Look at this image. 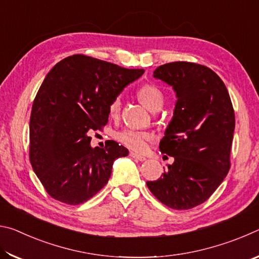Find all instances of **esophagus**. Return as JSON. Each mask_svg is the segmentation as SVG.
I'll return each instance as SVG.
<instances>
[{"mask_svg": "<svg viewBox=\"0 0 259 259\" xmlns=\"http://www.w3.org/2000/svg\"><path fill=\"white\" fill-rule=\"evenodd\" d=\"M130 156L134 157V159H136V160H138V161H145L146 160L145 156L137 154V153H134V152H130Z\"/></svg>", "mask_w": 259, "mask_h": 259, "instance_id": "obj_1", "label": "esophagus"}]
</instances>
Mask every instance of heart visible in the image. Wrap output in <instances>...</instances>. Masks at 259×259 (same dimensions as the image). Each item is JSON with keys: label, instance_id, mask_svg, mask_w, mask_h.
<instances>
[{"label": "heart", "instance_id": "1", "mask_svg": "<svg viewBox=\"0 0 259 259\" xmlns=\"http://www.w3.org/2000/svg\"><path fill=\"white\" fill-rule=\"evenodd\" d=\"M137 96L144 106H146L150 111H155L156 108H161L163 105V93L154 84H144L138 89ZM121 111V97L116 96L108 106V113L112 117H116ZM116 139L121 144H123L130 150L136 152H144L147 150L153 136L145 131H138L133 129H125L115 135Z\"/></svg>", "mask_w": 259, "mask_h": 259}]
</instances>
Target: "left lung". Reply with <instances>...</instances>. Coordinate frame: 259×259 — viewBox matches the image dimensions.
I'll list each match as a JSON object with an SVG mask.
<instances>
[{
  "mask_svg": "<svg viewBox=\"0 0 259 259\" xmlns=\"http://www.w3.org/2000/svg\"><path fill=\"white\" fill-rule=\"evenodd\" d=\"M153 76L176 93L172 120L160 151L174 163L147 187L166 207L187 210L207 201L229 172L235 126L234 109L224 82L203 65L175 61Z\"/></svg>",
  "mask_w": 259,
  "mask_h": 259,
  "instance_id": "8db88e82",
  "label": "left lung"
}]
</instances>
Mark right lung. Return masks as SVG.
<instances>
[{
  "label": "right lung",
  "instance_id": "1",
  "mask_svg": "<svg viewBox=\"0 0 259 259\" xmlns=\"http://www.w3.org/2000/svg\"><path fill=\"white\" fill-rule=\"evenodd\" d=\"M144 72L74 55L47 74L30 113L29 161L51 198L85 202L106 185L113 162L129 154L114 140L93 148L89 133L106 125L109 104Z\"/></svg>",
  "mask_w": 259,
  "mask_h": 259
}]
</instances>
